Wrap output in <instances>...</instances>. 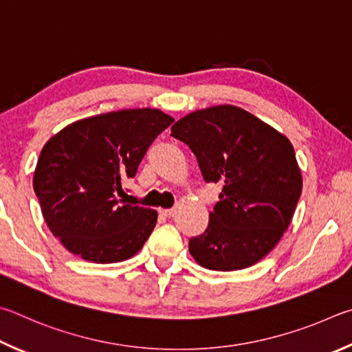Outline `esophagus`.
Returning a JSON list of instances; mask_svg holds the SVG:
<instances>
[{
	"mask_svg": "<svg viewBox=\"0 0 352 352\" xmlns=\"http://www.w3.org/2000/svg\"><path fill=\"white\" fill-rule=\"evenodd\" d=\"M159 213L162 214V217H165V218L175 217V210H173V208H159Z\"/></svg>",
	"mask_w": 352,
	"mask_h": 352,
	"instance_id": "obj_1",
	"label": "esophagus"
}]
</instances>
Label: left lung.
Masks as SVG:
<instances>
[{
    "label": "left lung",
    "mask_w": 352,
    "mask_h": 352,
    "mask_svg": "<svg viewBox=\"0 0 352 352\" xmlns=\"http://www.w3.org/2000/svg\"><path fill=\"white\" fill-rule=\"evenodd\" d=\"M190 146L206 182L223 184L206 232L188 250L210 270L245 269L287 230L301 195V171L286 135L232 104L195 111L171 126Z\"/></svg>",
    "instance_id": "8db88e82"
}]
</instances>
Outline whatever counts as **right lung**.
<instances>
[{"mask_svg": "<svg viewBox=\"0 0 352 352\" xmlns=\"http://www.w3.org/2000/svg\"><path fill=\"white\" fill-rule=\"evenodd\" d=\"M173 122L159 109H122L74 122L46 142L34 190L49 230L71 254L108 264L142 249L157 212L119 199L122 184Z\"/></svg>", "mask_w": 352, "mask_h": 352, "instance_id": "add662e5", "label": "right lung"}]
</instances>
